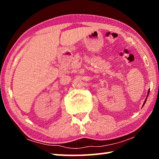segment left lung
I'll use <instances>...</instances> for the list:
<instances>
[{"label": "left lung", "mask_w": 159, "mask_h": 159, "mask_svg": "<svg viewBox=\"0 0 159 159\" xmlns=\"http://www.w3.org/2000/svg\"><path fill=\"white\" fill-rule=\"evenodd\" d=\"M149 91H148V95H147V97H148V95H149ZM147 98H146V99H145V101H144V104H145V102H146V101H147ZM143 104V105H144Z\"/></svg>", "instance_id": "8db88e82"}]
</instances>
